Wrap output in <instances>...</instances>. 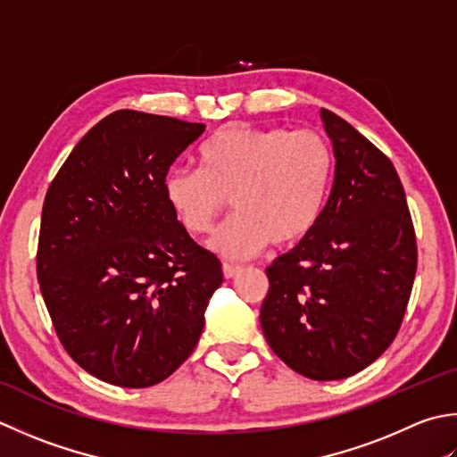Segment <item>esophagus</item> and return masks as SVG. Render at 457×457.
<instances>
[{
	"mask_svg": "<svg viewBox=\"0 0 457 457\" xmlns=\"http://www.w3.org/2000/svg\"><path fill=\"white\" fill-rule=\"evenodd\" d=\"M221 270H223V277H226V279H234V277L241 275V271H244V267H241V265H231V263H223Z\"/></svg>",
	"mask_w": 457,
	"mask_h": 457,
	"instance_id": "1",
	"label": "esophagus"
}]
</instances>
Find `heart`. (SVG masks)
<instances>
[{
    "instance_id": "b5f03b06",
    "label": "heart",
    "mask_w": 457,
    "mask_h": 457,
    "mask_svg": "<svg viewBox=\"0 0 457 457\" xmlns=\"http://www.w3.org/2000/svg\"><path fill=\"white\" fill-rule=\"evenodd\" d=\"M200 168L168 170L162 194L190 236L208 234L231 195L234 213L208 247L226 259L257 255L271 244L307 239L327 210L335 156L323 134L289 129H226L204 142Z\"/></svg>"
}]
</instances>
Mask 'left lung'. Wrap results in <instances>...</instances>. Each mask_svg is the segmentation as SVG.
<instances>
[{
	"mask_svg": "<svg viewBox=\"0 0 457 457\" xmlns=\"http://www.w3.org/2000/svg\"><path fill=\"white\" fill-rule=\"evenodd\" d=\"M335 182L315 231L267 267L262 328L311 380H341L386 351L416 275V236L396 168L341 116L320 109Z\"/></svg>",
	"mask_w": 457,
	"mask_h": 457,
	"instance_id": "1",
	"label": "left lung"
}]
</instances>
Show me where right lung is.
Returning <instances> with one entry per match:
<instances>
[{
	"mask_svg": "<svg viewBox=\"0 0 457 457\" xmlns=\"http://www.w3.org/2000/svg\"><path fill=\"white\" fill-rule=\"evenodd\" d=\"M200 122L116 111L88 130L45 195L37 279L61 345L122 388L168 378L200 341L220 259L180 228L162 194Z\"/></svg>",
	"mask_w": 457,
	"mask_h": 457,
	"instance_id": "1",
	"label": "right lung"
}]
</instances>
